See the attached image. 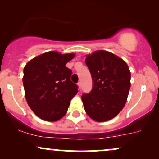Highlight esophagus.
Segmentation results:
<instances>
[{"mask_svg": "<svg viewBox=\"0 0 159 159\" xmlns=\"http://www.w3.org/2000/svg\"><path fill=\"white\" fill-rule=\"evenodd\" d=\"M78 87H79V89H81V82H78Z\"/></svg>", "mask_w": 159, "mask_h": 159, "instance_id": "1", "label": "esophagus"}]
</instances>
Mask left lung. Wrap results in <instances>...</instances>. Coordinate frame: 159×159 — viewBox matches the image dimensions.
I'll list each match as a JSON object with an SVG mask.
<instances>
[{
  "label": "left lung",
  "instance_id": "8db88e82",
  "mask_svg": "<svg viewBox=\"0 0 159 159\" xmlns=\"http://www.w3.org/2000/svg\"><path fill=\"white\" fill-rule=\"evenodd\" d=\"M86 65L93 79L90 93L82 95L84 110L96 122L115 117L127 101L131 87V72L123 59L107 51L87 55Z\"/></svg>",
  "mask_w": 159,
  "mask_h": 159
}]
</instances>
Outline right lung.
Listing matches in <instances>:
<instances>
[{"mask_svg":"<svg viewBox=\"0 0 159 159\" xmlns=\"http://www.w3.org/2000/svg\"><path fill=\"white\" fill-rule=\"evenodd\" d=\"M75 54L48 52L36 57L24 68L25 98L38 117L54 122L66 114L78 86L71 81L72 71L66 66Z\"/></svg>","mask_w":159,"mask_h":159,"instance_id":"add662e5","label":"right lung"}]
</instances>
